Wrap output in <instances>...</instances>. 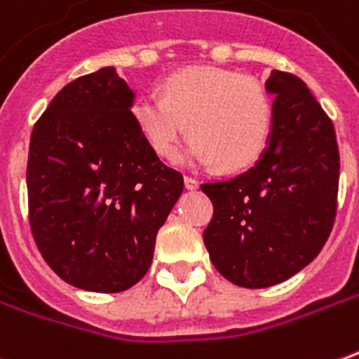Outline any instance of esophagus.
Here are the masks:
<instances>
[{
    "mask_svg": "<svg viewBox=\"0 0 359 359\" xmlns=\"http://www.w3.org/2000/svg\"><path fill=\"white\" fill-rule=\"evenodd\" d=\"M184 187H187L188 190H196V188L200 187V182H198L196 179H192V177H184Z\"/></svg>",
    "mask_w": 359,
    "mask_h": 359,
    "instance_id": "1",
    "label": "esophagus"
}]
</instances>
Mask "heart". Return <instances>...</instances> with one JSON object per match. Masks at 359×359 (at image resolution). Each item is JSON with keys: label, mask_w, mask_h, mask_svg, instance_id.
I'll return each mask as SVG.
<instances>
[{"label": "heart", "mask_w": 359, "mask_h": 359, "mask_svg": "<svg viewBox=\"0 0 359 359\" xmlns=\"http://www.w3.org/2000/svg\"><path fill=\"white\" fill-rule=\"evenodd\" d=\"M132 118L161 159L172 161L190 132L194 140L184 149L182 163L241 171L266 149L274 104L252 77L215 67H184L165 77L161 97H140Z\"/></svg>", "instance_id": "heart-1"}]
</instances>
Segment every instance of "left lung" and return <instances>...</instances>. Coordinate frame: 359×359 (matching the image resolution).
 Returning <instances> with one entry per match:
<instances>
[{"instance_id":"8db88e82","label":"left lung","mask_w":359,"mask_h":359,"mask_svg":"<svg viewBox=\"0 0 359 359\" xmlns=\"http://www.w3.org/2000/svg\"><path fill=\"white\" fill-rule=\"evenodd\" d=\"M274 124L266 149L239 177L202 184L214 204L204 245L217 272L241 287L290 280L325 247L337 215L332 122L299 77L272 69Z\"/></svg>"}]
</instances>
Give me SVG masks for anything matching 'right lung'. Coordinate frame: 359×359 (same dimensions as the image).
<instances>
[{
	"label": "right lung",
	"instance_id": "add662e5",
	"mask_svg": "<svg viewBox=\"0 0 359 359\" xmlns=\"http://www.w3.org/2000/svg\"><path fill=\"white\" fill-rule=\"evenodd\" d=\"M134 101L116 67H101L57 93L31 134L32 235L48 266L85 292L118 293L144 278L184 188L140 134Z\"/></svg>",
	"mask_w": 359,
	"mask_h": 359
}]
</instances>
